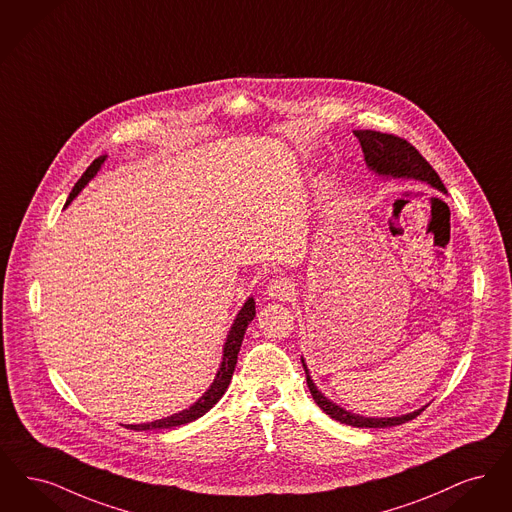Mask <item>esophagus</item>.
I'll return each mask as SVG.
<instances>
[{"label": "esophagus", "instance_id": "34e87169", "mask_svg": "<svg viewBox=\"0 0 512 512\" xmlns=\"http://www.w3.org/2000/svg\"><path fill=\"white\" fill-rule=\"evenodd\" d=\"M267 294L275 300H290L294 296V285L285 277H275L267 285Z\"/></svg>", "mask_w": 512, "mask_h": 512}]
</instances>
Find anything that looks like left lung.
<instances>
[{
    "mask_svg": "<svg viewBox=\"0 0 512 512\" xmlns=\"http://www.w3.org/2000/svg\"><path fill=\"white\" fill-rule=\"evenodd\" d=\"M357 139L361 143L363 155L367 160V166L371 170H375L380 176H394V178H411L424 181L440 191H444V183L440 176L436 174V170L424 160L423 155L400 135L382 134L375 130H359L356 132ZM302 367L306 371V382L308 388L312 392V398L315 403L338 423L348 424V426H356V428H386V426H398V424L413 421L423 409L413 411L409 415L403 417H390V419H371V417H361L356 413H350L346 409H342L340 405H336L331 400H327L313 384L310 371L302 359Z\"/></svg>",
    "mask_w": 512,
    "mask_h": 512,
    "instance_id": "left-lung-1",
    "label": "left lung"
}]
</instances>
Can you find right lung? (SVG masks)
Segmentation results:
<instances>
[{
    "mask_svg": "<svg viewBox=\"0 0 512 512\" xmlns=\"http://www.w3.org/2000/svg\"><path fill=\"white\" fill-rule=\"evenodd\" d=\"M103 162H105V156H99V158H95V160L89 164L88 170L82 174V178L76 181V185H74V189H72V193H70V197H68L67 204L82 191V187L88 183L89 179L97 174V170L101 168ZM254 315H256L254 300L248 298L245 306H243V310L237 315V319H235L231 331L227 334V340H225V346H223L222 367H220L218 375L214 378L212 386L204 392V396H202L195 405H191L189 409H185V411H181V413H176V415H172V417H168V419H160V421H155V423L128 424L126 428H130V430L174 428V426H179V424L191 423V421L202 417L204 413H208V411L220 401V398L225 394V390H227V386H229V382H231L235 365H237V356H239V350H241V344H243V338H245L246 327H248V323L254 319Z\"/></svg>",
    "mask_w": 512,
    "mask_h": 512,
    "instance_id": "obj_1",
    "label": "right lung"
}]
</instances>
